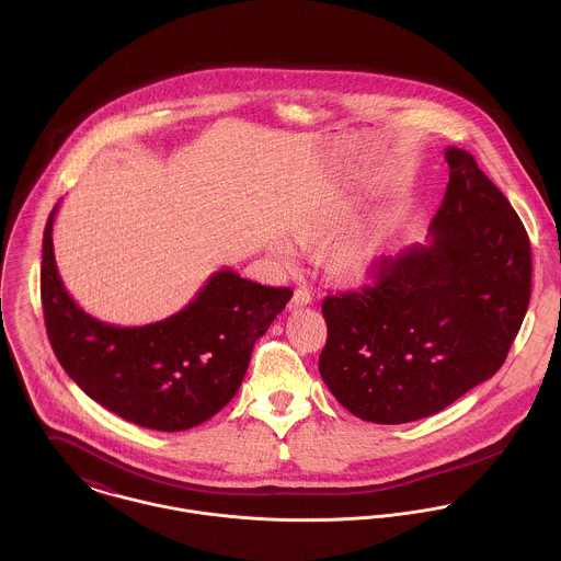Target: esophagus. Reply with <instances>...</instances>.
<instances>
[{
	"label": "esophagus",
	"instance_id": "obj_1",
	"mask_svg": "<svg viewBox=\"0 0 561 561\" xmlns=\"http://www.w3.org/2000/svg\"><path fill=\"white\" fill-rule=\"evenodd\" d=\"M311 302H313L311 291L305 289V287H298V289L294 291V298H291V309H300V307H307V305H311Z\"/></svg>",
	"mask_w": 561,
	"mask_h": 561
}]
</instances>
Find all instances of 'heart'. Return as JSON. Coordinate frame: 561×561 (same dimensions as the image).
Segmentation results:
<instances>
[{"mask_svg":"<svg viewBox=\"0 0 561 561\" xmlns=\"http://www.w3.org/2000/svg\"><path fill=\"white\" fill-rule=\"evenodd\" d=\"M358 216L354 198L341 192H325L294 214L287 233L302 250L325 248V267L334 280L367 285L391 261L393 245L389 231L380 225L352 233ZM274 254L287 267L298 261L296 248L283 241L274 245Z\"/></svg>","mask_w":561,"mask_h":561,"instance_id":"1","label":"heart"}]
</instances>
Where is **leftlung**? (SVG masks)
<instances>
[{
    "label": "left lung",
    "instance_id": "8db88e82",
    "mask_svg": "<svg viewBox=\"0 0 561 561\" xmlns=\"http://www.w3.org/2000/svg\"><path fill=\"white\" fill-rule=\"evenodd\" d=\"M430 243L391 256L371 287L325 296L320 374L363 421L440 412L492 378L531 296L527 231L469 151L449 147Z\"/></svg>",
    "mask_w": 561,
    "mask_h": 561
}]
</instances>
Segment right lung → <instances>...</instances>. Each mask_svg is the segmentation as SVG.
<instances>
[{"label":"right lung","instance_id":"right-lung-1","mask_svg":"<svg viewBox=\"0 0 561 561\" xmlns=\"http://www.w3.org/2000/svg\"><path fill=\"white\" fill-rule=\"evenodd\" d=\"M43 238L41 300L47 336L81 391L110 412L160 432L190 430L240 391L252 347L294 291L225 267L179 313L147 325L90 318L67 294L54 256V216Z\"/></svg>","mask_w":561,"mask_h":561}]
</instances>
